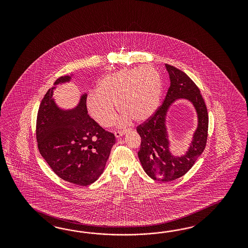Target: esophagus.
Wrapping results in <instances>:
<instances>
[{"mask_svg": "<svg viewBox=\"0 0 248 248\" xmlns=\"http://www.w3.org/2000/svg\"><path fill=\"white\" fill-rule=\"evenodd\" d=\"M124 134H125V131H115L114 132V135L116 137H120V136L124 135Z\"/></svg>", "mask_w": 248, "mask_h": 248, "instance_id": "obj_1", "label": "esophagus"}]
</instances>
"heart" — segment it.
<instances>
[{
  "mask_svg": "<svg viewBox=\"0 0 248 248\" xmlns=\"http://www.w3.org/2000/svg\"><path fill=\"white\" fill-rule=\"evenodd\" d=\"M97 92H91L86 106L91 116L103 127L113 125L118 104L123 122H143L157 109L162 95V79L149 66L123 69L105 75L97 83Z\"/></svg>",
  "mask_w": 248,
  "mask_h": 248,
  "instance_id": "1",
  "label": "heart"
}]
</instances>
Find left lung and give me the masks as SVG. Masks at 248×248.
<instances>
[{
	"label": "left lung",
	"instance_id": "1",
	"mask_svg": "<svg viewBox=\"0 0 248 248\" xmlns=\"http://www.w3.org/2000/svg\"><path fill=\"white\" fill-rule=\"evenodd\" d=\"M170 77V87L165 101L155 113L136 127L141 137L138 157L144 172L154 180L171 182L187 173L203 153L208 135V113L199 88L183 71L170 64H165ZM176 97L191 100L199 115V126L192 144L186 155L173 157L169 150L165 129L167 109Z\"/></svg>",
	"mask_w": 248,
	"mask_h": 248
}]
</instances>
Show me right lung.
I'll list each match as a JSON object with an SVG mask.
<instances>
[{"label":"right lung","instance_id":"1","mask_svg":"<svg viewBox=\"0 0 248 248\" xmlns=\"http://www.w3.org/2000/svg\"><path fill=\"white\" fill-rule=\"evenodd\" d=\"M69 80V76L59 77L53 84ZM53 89L47 91L39 106L38 149L60 178L77 186H89L103 173L115 137L91 118L86 94L75 110L65 112L54 105Z\"/></svg>","mask_w":248,"mask_h":248}]
</instances>
